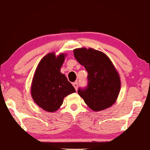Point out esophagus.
I'll return each instance as SVG.
<instances>
[{
    "mask_svg": "<svg viewBox=\"0 0 150 150\" xmlns=\"http://www.w3.org/2000/svg\"><path fill=\"white\" fill-rule=\"evenodd\" d=\"M72 85L74 86V88H75L76 91H77L78 88V83L77 82H73L72 83Z\"/></svg>",
    "mask_w": 150,
    "mask_h": 150,
    "instance_id": "1",
    "label": "esophagus"
}]
</instances>
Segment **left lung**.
<instances>
[{
  "mask_svg": "<svg viewBox=\"0 0 150 150\" xmlns=\"http://www.w3.org/2000/svg\"><path fill=\"white\" fill-rule=\"evenodd\" d=\"M74 55L88 72V84L78 88V94L92 110L110 107L116 101L121 87L120 78L111 61L103 52L91 48L76 49Z\"/></svg>",
  "mask_w": 150,
  "mask_h": 150,
  "instance_id": "8db88e82",
  "label": "left lung"
}]
</instances>
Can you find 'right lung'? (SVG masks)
<instances>
[{
  "label": "right lung",
  "instance_id": "1",
  "mask_svg": "<svg viewBox=\"0 0 150 150\" xmlns=\"http://www.w3.org/2000/svg\"><path fill=\"white\" fill-rule=\"evenodd\" d=\"M64 54L56 57L48 54L41 59L37 68L31 85V96L39 107L48 112H54L63 103L66 96L76 92L60 68Z\"/></svg>",
  "mask_w": 150,
  "mask_h": 150
}]
</instances>
